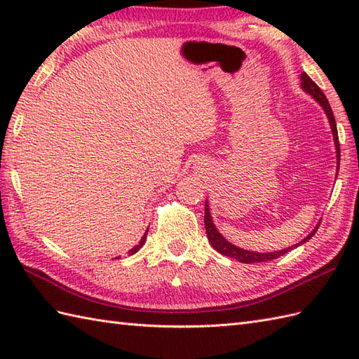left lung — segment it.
<instances>
[{"instance_id":"obj_1","label":"left lung","mask_w":359,"mask_h":359,"mask_svg":"<svg viewBox=\"0 0 359 359\" xmlns=\"http://www.w3.org/2000/svg\"><path fill=\"white\" fill-rule=\"evenodd\" d=\"M301 88L306 94H309L313 100L321 106L324 109L327 118H329V123H330V129H332V134H333V142H334V149H337V174L339 171V140H338V129H337V121H334V116H333V111L329 104V100H327L324 93L321 89L318 88L316 83L311 80L306 72L301 74ZM321 224V222H319ZM319 224L313 228V230L310 231L309 236H306L299 243H296L293 247H288L284 250H278V251H270V253H259V251H250V250H243L241 247H236L234 243H231L228 239H225L220 231L216 228L215 222H212V217H211V212H210V205H208V199L205 202V230H207V236H208V241L215 248L216 251H219L220 255L228 256V257H234L236 261L243 262V264H255V262H265V261H273V259H276L282 255L288 253L290 250H293L296 247L302 245V243H306L307 241H310L313 238V234L318 231V226Z\"/></svg>"}]
</instances>
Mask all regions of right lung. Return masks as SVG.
<instances>
[{
    "mask_svg": "<svg viewBox=\"0 0 359 359\" xmlns=\"http://www.w3.org/2000/svg\"><path fill=\"white\" fill-rule=\"evenodd\" d=\"M147 234H148V228H147V231H144V234L142 236V239H140V242H139V243H137V245H135V247H133L131 250H129V251H128V253H129V255H134V253H137V251H139V250H140V248L143 247V243H144V242H147Z\"/></svg>",
    "mask_w": 359,
    "mask_h": 359,
    "instance_id": "add662e5",
    "label": "right lung"
}]
</instances>
